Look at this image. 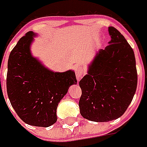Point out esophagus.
<instances>
[{"mask_svg": "<svg viewBox=\"0 0 147 147\" xmlns=\"http://www.w3.org/2000/svg\"><path fill=\"white\" fill-rule=\"evenodd\" d=\"M85 71L84 69L82 68H79L76 70V73H75V75H76V78H77V80H80V78L83 77L84 75Z\"/></svg>", "mask_w": 147, "mask_h": 147, "instance_id": "34e87169", "label": "esophagus"}]
</instances>
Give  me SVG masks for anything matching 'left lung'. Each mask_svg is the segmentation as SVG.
<instances>
[{
	"instance_id": "obj_1",
	"label": "left lung",
	"mask_w": 147,
	"mask_h": 147,
	"mask_svg": "<svg viewBox=\"0 0 147 147\" xmlns=\"http://www.w3.org/2000/svg\"><path fill=\"white\" fill-rule=\"evenodd\" d=\"M108 32L109 45L96 53L88 74L79 81L80 113L97 122L113 121L122 116L137 86L133 49L116 28L108 27Z\"/></svg>"
}]
</instances>
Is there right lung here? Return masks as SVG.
<instances>
[{"instance_id":"right-lung-1","label":"right lung","mask_w":147,"mask_h":147,"mask_svg":"<svg viewBox=\"0 0 147 147\" xmlns=\"http://www.w3.org/2000/svg\"><path fill=\"white\" fill-rule=\"evenodd\" d=\"M34 36L29 31L11 50L6 88L11 106L22 121L48 127L56 122L57 107L77 79L74 70L54 72L34 57L30 45Z\"/></svg>"}]
</instances>
